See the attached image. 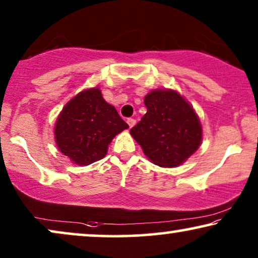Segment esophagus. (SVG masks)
<instances>
[{
	"mask_svg": "<svg viewBox=\"0 0 258 258\" xmlns=\"http://www.w3.org/2000/svg\"><path fill=\"white\" fill-rule=\"evenodd\" d=\"M126 123H128V125L130 126V128H133V126L136 124V119H135V118H132V117H130V118L126 119Z\"/></svg>",
	"mask_w": 258,
	"mask_h": 258,
	"instance_id": "obj_1",
	"label": "esophagus"
}]
</instances>
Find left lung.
<instances>
[{
  "instance_id": "1",
  "label": "left lung",
  "mask_w": 258,
  "mask_h": 258,
  "mask_svg": "<svg viewBox=\"0 0 258 258\" xmlns=\"http://www.w3.org/2000/svg\"><path fill=\"white\" fill-rule=\"evenodd\" d=\"M147 114L130 134L156 165L177 167L195 153L202 140L196 112L172 90H154L144 98Z\"/></svg>"
}]
</instances>
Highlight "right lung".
I'll return each instance as SVG.
<instances>
[{
    "instance_id": "1",
    "label": "right lung",
    "mask_w": 258,
    "mask_h": 258,
    "mask_svg": "<svg viewBox=\"0 0 258 258\" xmlns=\"http://www.w3.org/2000/svg\"><path fill=\"white\" fill-rule=\"evenodd\" d=\"M129 128L97 88L84 90L68 102L55 125L58 149L74 163L88 165L105 156L114 137Z\"/></svg>"
}]
</instances>
